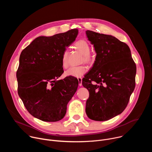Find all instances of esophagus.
<instances>
[{
	"mask_svg": "<svg viewBox=\"0 0 152 152\" xmlns=\"http://www.w3.org/2000/svg\"><path fill=\"white\" fill-rule=\"evenodd\" d=\"M78 79V82H79V85L80 86L82 85V79L81 77H79L77 78Z\"/></svg>",
	"mask_w": 152,
	"mask_h": 152,
	"instance_id": "obj_1",
	"label": "esophagus"
}]
</instances>
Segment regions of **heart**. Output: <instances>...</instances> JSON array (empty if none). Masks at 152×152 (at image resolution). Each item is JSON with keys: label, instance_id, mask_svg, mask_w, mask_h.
I'll return each mask as SVG.
<instances>
[{"label": "heart", "instance_id": "heart-1", "mask_svg": "<svg viewBox=\"0 0 152 152\" xmlns=\"http://www.w3.org/2000/svg\"><path fill=\"white\" fill-rule=\"evenodd\" d=\"M75 49L82 54L81 62L85 63L90 66L93 65L95 62V56L93 54L90 53L91 47L89 43L85 39H79L77 41L74 45ZM69 52L64 51L62 55L61 64L62 66L64 69H67L69 67ZM87 72V67L84 65L77 67H72L69 69L66 72V75L69 76L75 77H80Z\"/></svg>", "mask_w": 152, "mask_h": 152}]
</instances>
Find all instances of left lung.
Returning <instances> with one entry per match:
<instances>
[{
    "label": "left lung",
    "instance_id": "8db88e82",
    "mask_svg": "<svg viewBox=\"0 0 152 152\" xmlns=\"http://www.w3.org/2000/svg\"><path fill=\"white\" fill-rule=\"evenodd\" d=\"M86 34L97 53L93 68L82 79L90 92L86 114L91 120L106 121L126 107L135 86L136 64L125 42L112 35Z\"/></svg>",
    "mask_w": 152,
    "mask_h": 152
}]
</instances>
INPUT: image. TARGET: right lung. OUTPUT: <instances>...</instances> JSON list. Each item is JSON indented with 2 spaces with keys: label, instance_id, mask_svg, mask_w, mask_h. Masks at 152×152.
<instances>
[{
  "label": "right lung",
  "instance_id": "obj_1",
  "mask_svg": "<svg viewBox=\"0 0 152 152\" xmlns=\"http://www.w3.org/2000/svg\"><path fill=\"white\" fill-rule=\"evenodd\" d=\"M76 29L52 37H39L21 52L16 76L18 94L27 111L44 121H57L77 90L76 77L57 80L64 73L63 52L75 41Z\"/></svg>",
  "mask_w": 152,
  "mask_h": 152
}]
</instances>
